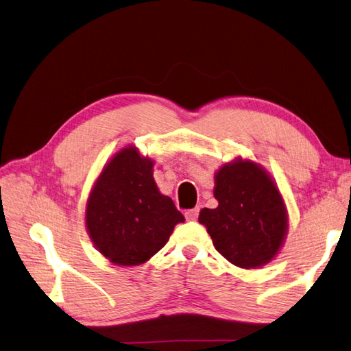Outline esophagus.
<instances>
[{
  "mask_svg": "<svg viewBox=\"0 0 351 351\" xmlns=\"http://www.w3.org/2000/svg\"><path fill=\"white\" fill-rule=\"evenodd\" d=\"M197 216H199V208L197 207L185 211V219H187V221H196Z\"/></svg>",
  "mask_w": 351,
  "mask_h": 351,
  "instance_id": "1",
  "label": "esophagus"
}]
</instances>
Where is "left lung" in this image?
Wrapping results in <instances>:
<instances>
[{"mask_svg":"<svg viewBox=\"0 0 351 351\" xmlns=\"http://www.w3.org/2000/svg\"><path fill=\"white\" fill-rule=\"evenodd\" d=\"M216 208H202L201 222L215 248L243 269L271 263L283 248L289 216L277 182L258 162L236 160L215 173Z\"/></svg>","mask_w":351,"mask_h":351,"instance_id":"left-lung-1","label":"left lung"}]
</instances>
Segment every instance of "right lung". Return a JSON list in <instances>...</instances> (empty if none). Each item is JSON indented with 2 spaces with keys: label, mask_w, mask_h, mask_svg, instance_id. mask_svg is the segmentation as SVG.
<instances>
[{
  "label": "right lung",
  "mask_w": 351,
  "mask_h": 351,
  "mask_svg": "<svg viewBox=\"0 0 351 351\" xmlns=\"http://www.w3.org/2000/svg\"><path fill=\"white\" fill-rule=\"evenodd\" d=\"M152 158L128 144L100 170L89 191L85 226L103 257L117 266L152 258L185 219L154 180Z\"/></svg>",
  "instance_id": "add662e5"
}]
</instances>
